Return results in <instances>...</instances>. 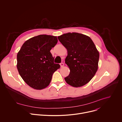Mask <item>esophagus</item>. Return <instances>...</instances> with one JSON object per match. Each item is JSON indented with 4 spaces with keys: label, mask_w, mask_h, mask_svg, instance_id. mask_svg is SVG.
I'll use <instances>...</instances> for the list:
<instances>
[{
    "label": "esophagus",
    "mask_w": 122,
    "mask_h": 122,
    "mask_svg": "<svg viewBox=\"0 0 122 122\" xmlns=\"http://www.w3.org/2000/svg\"><path fill=\"white\" fill-rule=\"evenodd\" d=\"M60 65L61 67H63V66H64V64L63 63H61L60 64Z\"/></svg>",
    "instance_id": "34e87169"
}]
</instances>
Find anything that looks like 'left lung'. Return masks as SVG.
Wrapping results in <instances>:
<instances>
[{
    "label": "left lung",
    "mask_w": 122,
    "mask_h": 122,
    "mask_svg": "<svg viewBox=\"0 0 122 122\" xmlns=\"http://www.w3.org/2000/svg\"><path fill=\"white\" fill-rule=\"evenodd\" d=\"M67 49L65 63L70 73L65 78L66 83L75 87L87 83L98 69L99 52L91 38L78 33H68L58 37Z\"/></svg>",
    "instance_id": "1"
}]
</instances>
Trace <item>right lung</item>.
I'll use <instances>...</instances> for the list:
<instances>
[{"mask_svg":"<svg viewBox=\"0 0 122 122\" xmlns=\"http://www.w3.org/2000/svg\"><path fill=\"white\" fill-rule=\"evenodd\" d=\"M57 41V37L40 35L26 41L17 54V69L31 87L37 90L46 87L60 68L59 64L54 63L50 52Z\"/></svg>","mask_w":122,"mask_h":122,"instance_id":"obj_1","label":"right lung"}]
</instances>
